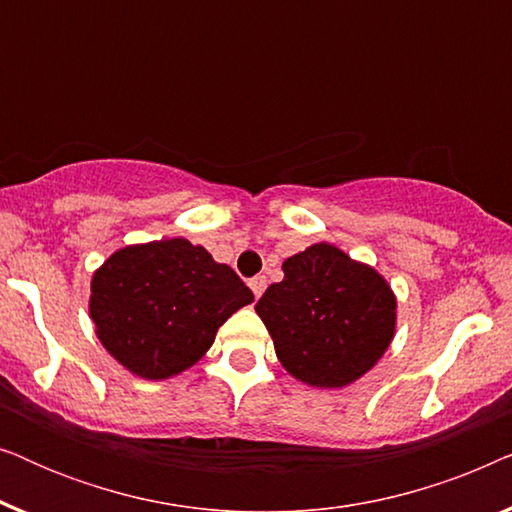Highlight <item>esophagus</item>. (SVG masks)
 I'll list each match as a JSON object with an SVG mask.
<instances>
[{"mask_svg": "<svg viewBox=\"0 0 512 512\" xmlns=\"http://www.w3.org/2000/svg\"><path fill=\"white\" fill-rule=\"evenodd\" d=\"M249 286H251V291H254V296L261 298L265 286H268V279H265V275H256V277L249 279Z\"/></svg>", "mask_w": 512, "mask_h": 512, "instance_id": "esophagus-1", "label": "esophagus"}]
</instances>
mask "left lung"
<instances>
[{
    "instance_id": "left-lung-1",
    "label": "left lung",
    "mask_w": 512,
    "mask_h": 512,
    "mask_svg": "<svg viewBox=\"0 0 512 512\" xmlns=\"http://www.w3.org/2000/svg\"><path fill=\"white\" fill-rule=\"evenodd\" d=\"M284 279L256 303L277 359L312 387H345L375 366L394 338L387 282L331 244L286 258Z\"/></svg>"
}]
</instances>
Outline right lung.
I'll return each mask as SVG.
<instances>
[{
    "mask_svg": "<svg viewBox=\"0 0 512 512\" xmlns=\"http://www.w3.org/2000/svg\"><path fill=\"white\" fill-rule=\"evenodd\" d=\"M251 300L233 268L174 237L116 251L93 277L90 317L116 361L165 380L191 368L223 321Z\"/></svg>",
    "mask_w": 512,
    "mask_h": 512,
    "instance_id": "1",
    "label": "right lung"
}]
</instances>
